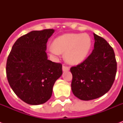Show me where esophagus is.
I'll return each mask as SVG.
<instances>
[{"label":"esophagus","instance_id":"obj_1","mask_svg":"<svg viewBox=\"0 0 123 123\" xmlns=\"http://www.w3.org/2000/svg\"><path fill=\"white\" fill-rule=\"evenodd\" d=\"M69 69V67L68 66H66L65 65L62 66V71H68Z\"/></svg>","mask_w":123,"mask_h":123}]
</instances>
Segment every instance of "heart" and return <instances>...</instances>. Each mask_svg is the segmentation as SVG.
I'll return each instance as SVG.
<instances>
[{
    "instance_id": "b5f03b06",
    "label": "heart",
    "mask_w": 123,
    "mask_h": 123,
    "mask_svg": "<svg viewBox=\"0 0 123 123\" xmlns=\"http://www.w3.org/2000/svg\"><path fill=\"white\" fill-rule=\"evenodd\" d=\"M91 46V37L87 34H66L54 40L49 52L54 56L65 52L64 57L67 62L78 64L86 59Z\"/></svg>"
}]
</instances>
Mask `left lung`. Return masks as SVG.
<instances>
[{"instance_id": "1", "label": "left lung", "mask_w": 123, "mask_h": 123, "mask_svg": "<svg viewBox=\"0 0 123 123\" xmlns=\"http://www.w3.org/2000/svg\"><path fill=\"white\" fill-rule=\"evenodd\" d=\"M92 52L86 60L70 68L73 79L71 90L82 100H91L111 89L117 72V62L112 47L104 38L94 34Z\"/></svg>"}]
</instances>
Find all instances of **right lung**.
<instances>
[{"label": "right lung", "instance_id": "right-lung-1", "mask_svg": "<svg viewBox=\"0 0 123 123\" xmlns=\"http://www.w3.org/2000/svg\"><path fill=\"white\" fill-rule=\"evenodd\" d=\"M54 29L33 31L14 43L6 63L11 87L22 101L40 105L52 96L53 86L62 74V64L48 59L46 43Z\"/></svg>", "mask_w": 123, "mask_h": 123}]
</instances>
